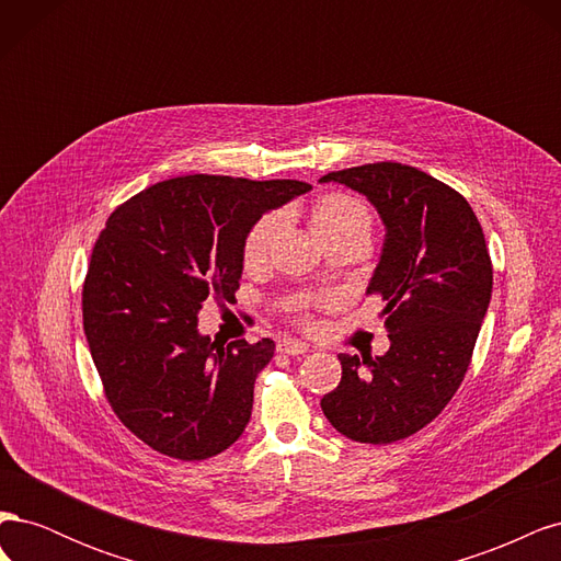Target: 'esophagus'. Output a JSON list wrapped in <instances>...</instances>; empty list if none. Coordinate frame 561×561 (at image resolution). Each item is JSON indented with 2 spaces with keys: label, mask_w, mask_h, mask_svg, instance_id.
I'll use <instances>...</instances> for the list:
<instances>
[{
  "label": "esophagus",
  "mask_w": 561,
  "mask_h": 561,
  "mask_svg": "<svg viewBox=\"0 0 561 561\" xmlns=\"http://www.w3.org/2000/svg\"><path fill=\"white\" fill-rule=\"evenodd\" d=\"M278 351L287 353V355H304V353H309V344L297 342V339H280Z\"/></svg>",
  "instance_id": "34e87169"
}]
</instances>
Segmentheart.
I'll return each mask as SVG.
<instances>
[{
	"label": "heart",
	"instance_id": "heart-1",
	"mask_svg": "<svg viewBox=\"0 0 561 561\" xmlns=\"http://www.w3.org/2000/svg\"><path fill=\"white\" fill-rule=\"evenodd\" d=\"M285 222H287V215L283 210H271L262 215L257 222L248 229L243 239V264L248 268H257L268 260L271 248H274ZM311 225H313V231L318 233V239L322 243H328L336 239V236H344L351 231L369 233L371 219L367 208L358 198L346 196V194H328L316 201L313 213H311Z\"/></svg>",
	"mask_w": 561,
	"mask_h": 561
}]
</instances>
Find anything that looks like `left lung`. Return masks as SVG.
Returning <instances> with one entry per match:
<instances>
[{
	"label": "left lung",
	"mask_w": 561,
	"mask_h": 561,
	"mask_svg": "<svg viewBox=\"0 0 561 561\" xmlns=\"http://www.w3.org/2000/svg\"><path fill=\"white\" fill-rule=\"evenodd\" d=\"M367 196L386 227L367 295L386 301L390 348L342 353V381L320 400L332 426L367 445L419 433L461 386L491 299L489 250L470 203L451 186L393 161L322 175Z\"/></svg>",
	"instance_id": "obj_1"
}]
</instances>
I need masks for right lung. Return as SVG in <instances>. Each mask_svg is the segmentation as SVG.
Returning a JSON list of instances; mask_svg holds the SVG:
<instances>
[{
    "instance_id": "add662e5",
    "label": "right lung",
    "mask_w": 561,
    "mask_h": 561,
    "mask_svg": "<svg viewBox=\"0 0 561 561\" xmlns=\"http://www.w3.org/2000/svg\"><path fill=\"white\" fill-rule=\"evenodd\" d=\"M309 190L299 180L184 175L110 215L83 280V332L114 414L151 449L203 461L245 431L254 379L276 344L219 346L198 332V311L239 290L248 229Z\"/></svg>"
}]
</instances>
